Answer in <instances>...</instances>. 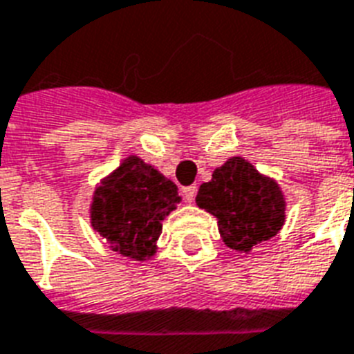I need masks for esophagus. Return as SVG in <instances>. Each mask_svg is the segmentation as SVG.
I'll return each instance as SVG.
<instances>
[{
  "label": "esophagus",
  "instance_id": "34e87169",
  "mask_svg": "<svg viewBox=\"0 0 354 354\" xmlns=\"http://www.w3.org/2000/svg\"><path fill=\"white\" fill-rule=\"evenodd\" d=\"M182 196L185 198V202H193L196 196V185H187V187L182 189Z\"/></svg>",
  "mask_w": 354,
  "mask_h": 354
}]
</instances>
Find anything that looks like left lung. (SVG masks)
Wrapping results in <instances>:
<instances>
[{"label":"left lung","instance_id":"obj_1","mask_svg":"<svg viewBox=\"0 0 354 354\" xmlns=\"http://www.w3.org/2000/svg\"><path fill=\"white\" fill-rule=\"evenodd\" d=\"M196 204L217 217L226 247L250 252L279 234L286 219V202L279 183L261 176L249 161L232 158L202 183Z\"/></svg>","mask_w":354,"mask_h":354}]
</instances>
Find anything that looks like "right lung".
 <instances>
[{"label":"right lung","mask_w":354,"mask_h":354,"mask_svg":"<svg viewBox=\"0 0 354 354\" xmlns=\"http://www.w3.org/2000/svg\"><path fill=\"white\" fill-rule=\"evenodd\" d=\"M178 202L176 183L129 156L94 191L91 225L118 254L147 260L156 254L161 223Z\"/></svg>","instance_id":"1"}]
</instances>
